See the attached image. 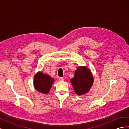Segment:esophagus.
Here are the masks:
<instances>
[{
	"label": "esophagus",
	"mask_w": 129,
	"mask_h": 129,
	"mask_svg": "<svg viewBox=\"0 0 129 129\" xmlns=\"http://www.w3.org/2000/svg\"><path fill=\"white\" fill-rule=\"evenodd\" d=\"M58 79H59L60 81H63L64 80L63 77H59V78H58Z\"/></svg>",
	"instance_id": "34e87169"
}]
</instances>
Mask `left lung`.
Returning a JSON list of instances; mask_svg holds the SVG:
<instances>
[{
  "label": "left lung",
  "mask_w": 129,
  "mask_h": 129,
  "mask_svg": "<svg viewBox=\"0 0 129 129\" xmlns=\"http://www.w3.org/2000/svg\"><path fill=\"white\" fill-rule=\"evenodd\" d=\"M93 81L92 74L87 66L78 67L74 77L71 79L74 91L79 96L86 94L89 91Z\"/></svg>",
  "instance_id": "1"
}]
</instances>
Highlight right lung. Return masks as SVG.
<instances>
[{"label":"right lung","instance_id":"obj_1","mask_svg":"<svg viewBox=\"0 0 129 129\" xmlns=\"http://www.w3.org/2000/svg\"><path fill=\"white\" fill-rule=\"evenodd\" d=\"M54 81V79L48 74L42 73L41 71L38 72L34 76V87L37 91L47 94Z\"/></svg>","mask_w":129,"mask_h":129}]
</instances>
